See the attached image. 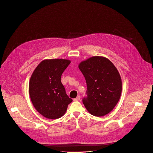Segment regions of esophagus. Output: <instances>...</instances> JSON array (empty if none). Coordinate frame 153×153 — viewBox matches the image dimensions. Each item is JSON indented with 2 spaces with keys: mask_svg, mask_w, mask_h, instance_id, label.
I'll list each match as a JSON object with an SVG mask.
<instances>
[{
  "mask_svg": "<svg viewBox=\"0 0 153 153\" xmlns=\"http://www.w3.org/2000/svg\"><path fill=\"white\" fill-rule=\"evenodd\" d=\"M80 100H81L80 96H78L76 98H74V101H79Z\"/></svg>",
  "mask_w": 153,
  "mask_h": 153,
  "instance_id": "34e87169",
  "label": "esophagus"
}]
</instances>
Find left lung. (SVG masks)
<instances>
[{"instance_id": "8db88e82", "label": "left lung", "mask_w": 153, "mask_h": 153, "mask_svg": "<svg viewBox=\"0 0 153 153\" xmlns=\"http://www.w3.org/2000/svg\"><path fill=\"white\" fill-rule=\"evenodd\" d=\"M87 86V97L82 100L88 111L96 117L110 112L120 100L122 91L120 75L108 59L93 56L78 66Z\"/></svg>"}]
</instances>
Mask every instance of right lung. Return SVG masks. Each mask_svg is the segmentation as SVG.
<instances>
[{
  "label": "right lung",
  "instance_id": "add662e5",
  "mask_svg": "<svg viewBox=\"0 0 153 153\" xmlns=\"http://www.w3.org/2000/svg\"><path fill=\"white\" fill-rule=\"evenodd\" d=\"M70 63L68 59H45L32 74L29 84L31 101L38 112L47 118L53 120L62 117L72 101L61 80Z\"/></svg>",
  "mask_w": 153,
  "mask_h": 153
}]
</instances>
